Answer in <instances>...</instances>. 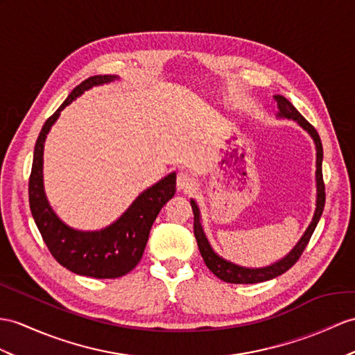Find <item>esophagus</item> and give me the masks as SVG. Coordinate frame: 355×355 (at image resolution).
<instances>
[{"label": "esophagus", "mask_w": 355, "mask_h": 355, "mask_svg": "<svg viewBox=\"0 0 355 355\" xmlns=\"http://www.w3.org/2000/svg\"><path fill=\"white\" fill-rule=\"evenodd\" d=\"M176 185L179 191L184 193H191L193 189L196 188V180L194 178L189 175L187 171H180L178 173V179H176Z\"/></svg>", "instance_id": "34e87169"}]
</instances>
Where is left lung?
Masks as SVG:
<instances>
[{"mask_svg": "<svg viewBox=\"0 0 355 355\" xmlns=\"http://www.w3.org/2000/svg\"><path fill=\"white\" fill-rule=\"evenodd\" d=\"M274 101L277 102V107L280 110V116L288 117V119H293L309 131V134L313 137L315 144H316V185H318V200H316V211H315V217L310 223L309 229L306 230L304 236L300 239V243L297 244V247L292 250V252L282 259L280 262L274 263L271 266L266 268H259V270H250V268H243L238 265H233L227 261H224L220 256L215 254L212 252V248L207 243V239L205 236V233L202 230L200 226V214H198V207L196 205L194 200H191V207H193V214H194V236L197 239V245L198 250H200V254L203 257V261L206 263V266L217 275V277L226 283H235V284H252V283H261V282H266L271 280L274 277H279L283 272H286L289 268H292L298 262V259L301 257L302 252H304L310 238H312L313 232L318 226V221L321 218L324 206H325V185H324V178H322V143L321 138H319V134L316 129L313 128V125H310L307 120L302 117L298 110L292 105V103L283 96H275Z\"/></svg>", "mask_w": 355, "mask_h": 355, "instance_id": "obj_1", "label": "left lung"}]
</instances>
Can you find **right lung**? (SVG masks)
<instances>
[{
	"label": "right lung",
	"mask_w": 355,
	"mask_h": 355,
	"mask_svg": "<svg viewBox=\"0 0 355 355\" xmlns=\"http://www.w3.org/2000/svg\"><path fill=\"white\" fill-rule=\"evenodd\" d=\"M114 78L94 75L84 80L46 120L34 146L28 180L30 209L49 253L69 271L94 279H117L134 270L141 261L153 221L157 220L161 207L176 193V175L171 173L138 196L122 217L101 232H78L67 227L49 207L42 182V157L46 134L60 116V111L84 90L110 83Z\"/></svg>",
	"instance_id": "obj_1"
}]
</instances>
